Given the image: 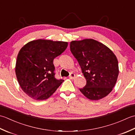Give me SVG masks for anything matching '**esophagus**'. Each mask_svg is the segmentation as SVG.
<instances>
[{"label":"esophagus","mask_w":135,"mask_h":135,"mask_svg":"<svg viewBox=\"0 0 135 135\" xmlns=\"http://www.w3.org/2000/svg\"><path fill=\"white\" fill-rule=\"evenodd\" d=\"M75 74H74V73H71L70 76H69V78L71 79H73L74 78H75Z\"/></svg>","instance_id":"obj_1"}]
</instances>
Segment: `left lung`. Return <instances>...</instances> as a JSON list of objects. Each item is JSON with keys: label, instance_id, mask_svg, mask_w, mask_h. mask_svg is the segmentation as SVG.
I'll return each mask as SVG.
<instances>
[{"label": "left lung", "instance_id": "8db88e82", "mask_svg": "<svg viewBox=\"0 0 135 135\" xmlns=\"http://www.w3.org/2000/svg\"><path fill=\"white\" fill-rule=\"evenodd\" d=\"M70 50L86 80L79 90L88 99L98 100L107 96L119 74L118 60L107 46L93 39L73 41Z\"/></svg>", "mask_w": 135, "mask_h": 135}]
</instances>
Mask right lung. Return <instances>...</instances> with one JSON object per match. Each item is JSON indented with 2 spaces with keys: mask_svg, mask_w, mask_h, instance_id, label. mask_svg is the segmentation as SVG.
<instances>
[{
  "mask_svg": "<svg viewBox=\"0 0 135 135\" xmlns=\"http://www.w3.org/2000/svg\"><path fill=\"white\" fill-rule=\"evenodd\" d=\"M68 46V42L37 39L25 45L17 58L16 74L22 90L33 99L44 100L55 92L64 80L54 77L53 60Z\"/></svg>",
  "mask_w": 135,
  "mask_h": 135,
  "instance_id": "right-lung-1",
  "label": "right lung"
}]
</instances>
